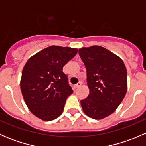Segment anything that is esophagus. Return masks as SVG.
<instances>
[{
  "mask_svg": "<svg viewBox=\"0 0 146 146\" xmlns=\"http://www.w3.org/2000/svg\"><path fill=\"white\" fill-rule=\"evenodd\" d=\"M81 85H82V82H78V83L76 84V85H75V87H76V88H79V87L81 86Z\"/></svg>",
  "mask_w": 146,
  "mask_h": 146,
  "instance_id": "obj_1",
  "label": "esophagus"
}]
</instances>
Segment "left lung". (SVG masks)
<instances>
[{
  "instance_id": "1",
  "label": "left lung",
  "mask_w": 146,
  "mask_h": 146,
  "mask_svg": "<svg viewBox=\"0 0 146 146\" xmlns=\"http://www.w3.org/2000/svg\"><path fill=\"white\" fill-rule=\"evenodd\" d=\"M86 68L90 94L80 101L84 113L94 119L112 114L126 95L127 71L121 58L104 47L79 48Z\"/></svg>"
}]
</instances>
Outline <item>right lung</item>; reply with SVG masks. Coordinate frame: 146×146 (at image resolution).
<instances>
[{
  "instance_id": "1",
  "label": "right lung",
  "mask_w": 146,
  "mask_h": 146,
  "mask_svg": "<svg viewBox=\"0 0 146 146\" xmlns=\"http://www.w3.org/2000/svg\"><path fill=\"white\" fill-rule=\"evenodd\" d=\"M78 53V48L51 46L28 59L22 72L20 88L29 111L48 121L58 118L73 90L64 66Z\"/></svg>"
}]
</instances>
